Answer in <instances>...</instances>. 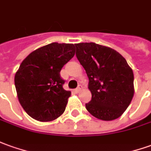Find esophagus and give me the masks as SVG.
I'll return each mask as SVG.
<instances>
[{"mask_svg":"<svg viewBox=\"0 0 151 151\" xmlns=\"http://www.w3.org/2000/svg\"><path fill=\"white\" fill-rule=\"evenodd\" d=\"M82 88H83V87H82V86H81V85H79L77 88L76 89V93H79V92H80V91H81V89H82Z\"/></svg>","mask_w":151,"mask_h":151,"instance_id":"34e87169","label":"esophagus"}]
</instances>
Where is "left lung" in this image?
I'll return each instance as SVG.
<instances>
[{
    "mask_svg": "<svg viewBox=\"0 0 151 151\" xmlns=\"http://www.w3.org/2000/svg\"><path fill=\"white\" fill-rule=\"evenodd\" d=\"M76 58L89 77L91 100L86 108L104 121L117 119L134 95V75L126 59L111 47L94 42L75 44Z\"/></svg>",
    "mask_w": 151,
    "mask_h": 151,
    "instance_id": "1",
    "label": "left lung"
}]
</instances>
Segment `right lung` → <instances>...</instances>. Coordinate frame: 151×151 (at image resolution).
<instances>
[{
	"label": "right lung",
	"mask_w": 151,
	"mask_h": 151,
	"mask_svg": "<svg viewBox=\"0 0 151 151\" xmlns=\"http://www.w3.org/2000/svg\"><path fill=\"white\" fill-rule=\"evenodd\" d=\"M74 55V44L52 42L32 52L20 64L14 86L20 104L34 119L53 121L64 113L70 91L63 89L60 71Z\"/></svg>",
	"instance_id": "right-lung-1"
}]
</instances>
